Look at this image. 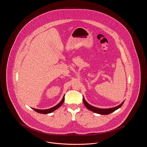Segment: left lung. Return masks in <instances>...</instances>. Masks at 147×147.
Segmentation results:
<instances>
[{
  "label": "left lung",
  "instance_id": "8db88e82",
  "mask_svg": "<svg viewBox=\"0 0 147 147\" xmlns=\"http://www.w3.org/2000/svg\"><path fill=\"white\" fill-rule=\"evenodd\" d=\"M83 101L84 102V104L85 107L89 110H90L92 112H95L98 114H100V115H109L112 112H114L115 111H116V110L119 109V108H120L122 105L124 103V101H123L120 105H118L117 106L112 107V108H110V109H100V108H98L94 107L92 105H90L89 104H88L85 100L84 98H83Z\"/></svg>",
  "mask_w": 147,
  "mask_h": 147
}]
</instances>
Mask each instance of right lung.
I'll return each instance as SVG.
<instances>
[{"instance_id":"1","label":"right lung","mask_w":147,"mask_h":147,"mask_svg":"<svg viewBox=\"0 0 147 147\" xmlns=\"http://www.w3.org/2000/svg\"><path fill=\"white\" fill-rule=\"evenodd\" d=\"M64 96H63V98L62 100L60 101V102L56 105L55 106L53 107H51L49 109H46V110H39V109H33L34 110H35V111H36L38 113H42V114H47V113H51V112H53L55 111L56 110H57V109L59 108L63 104V102H64Z\"/></svg>"}]
</instances>
